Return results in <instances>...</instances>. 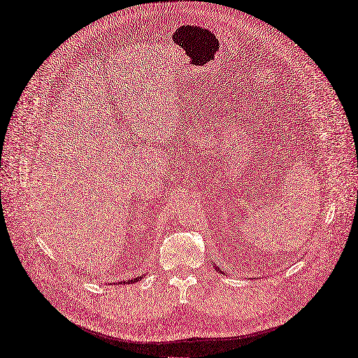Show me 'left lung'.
<instances>
[{"instance_id":"8db88e82","label":"left lung","mask_w":358,"mask_h":358,"mask_svg":"<svg viewBox=\"0 0 358 358\" xmlns=\"http://www.w3.org/2000/svg\"><path fill=\"white\" fill-rule=\"evenodd\" d=\"M217 269H219V268H217Z\"/></svg>"}]
</instances>
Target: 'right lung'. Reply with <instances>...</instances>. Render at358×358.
I'll return each mask as SVG.
<instances>
[{
	"label": "right lung",
	"mask_w": 358,
	"mask_h": 358,
	"mask_svg": "<svg viewBox=\"0 0 358 358\" xmlns=\"http://www.w3.org/2000/svg\"><path fill=\"white\" fill-rule=\"evenodd\" d=\"M142 278H143V275H137V277H133V278L129 280V281H122L120 284H126V282H127V284H134V282H137V281H141ZM116 284H117V282H116Z\"/></svg>",
	"instance_id": "add662e5"
}]
</instances>
